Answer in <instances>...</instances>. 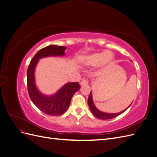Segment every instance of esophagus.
Returning <instances> with one entry per match:
<instances>
[{"instance_id":"obj_1","label":"esophagus","mask_w":157,"mask_h":157,"mask_svg":"<svg viewBox=\"0 0 157 157\" xmlns=\"http://www.w3.org/2000/svg\"><path fill=\"white\" fill-rule=\"evenodd\" d=\"M88 84V81L87 80H82L81 82H80V84L81 85V86H82V85H86Z\"/></svg>"}]
</instances>
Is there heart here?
<instances>
[{
  "label": "heart",
  "instance_id": "heart-1",
  "mask_svg": "<svg viewBox=\"0 0 157 157\" xmlns=\"http://www.w3.org/2000/svg\"><path fill=\"white\" fill-rule=\"evenodd\" d=\"M114 60L113 54L111 51H101L95 52L82 57L81 61L89 66L99 65L101 69H105L110 66Z\"/></svg>",
  "mask_w": 157,
  "mask_h": 157
}]
</instances>
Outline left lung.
Instances as JSON below:
<instances>
[{
  "instance_id": "left-lung-1",
  "label": "left lung",
  "mask_w": 157,
  "mask_h": 157,
  "mask_svg": "<svg viewBox=\"0 0 157 157\" xmlns=\"http://www.w3.org/2000/svg\"><path fill=\"white\" fill-rule=\"evenodd\" d=\"M88 105H89V107L90 109V111H92L93 115L99 118V119H102V120H107V119H111V118H115L117 117H118V115H121L122 113H124L126 109L129 107H128L126 109H125V110L122 111L120 113H115V114H112V113H103L100 111H99L98 109L96 107V106L94 105V103L93 102V100H92V91L90 92V94L89 95V97H88ZM131 103V104H132ZM130 104V105H131Z\"/></svg>"
}]
</instances>
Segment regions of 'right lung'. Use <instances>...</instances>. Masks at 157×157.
<instances>
[{
  "mask_svg": "<svg viewBox=\"0 0 157 157\" xmlns=\"http://www.w3.org/2000/svg\"><path fill=\"white\" fill-rule=\"evenodd\" d=\"M65 46L50 45L42 48L33 57L27 72V90L33 103L46 115L59 116L63 114L69 107L74 94L80 89L78 82L66 84L56 94L51 96L42 95L36 87L35 69L39 59L48 56H64Z\"/></svg>",
  "mask_w": 157,
  "mask_h": 157,
  "instance_id": "1",
  "label": "right lung"
}]
</instances>
